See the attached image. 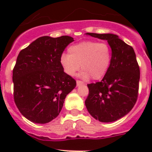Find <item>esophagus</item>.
<instances>
[{
  "mask_svg": "<svg viewBox=\"0 0 152 152\" xmlns=\"http://www.w3.org/2000/svg\"><path fill=\"white\" fill-rule=\"evenodd\" d=\"M83 83L82 82V81H80V80L76 81V85L77 86H81V85H83Z\"/></svg>",
  "mask_w": 152,
  "mask_h": 152,
  "instance_id": "34e87169",
  "label": "esophagus"
}]
</instances>
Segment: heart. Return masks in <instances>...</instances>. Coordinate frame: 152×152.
<instances>
[{
  "label": "heart",
  "instance_id": "b5f03b06",
  "mask_svg": "<svg viewBox=\"0 0 152 152\" xmlns=\"http://www.w3.org/2000/svg\"><path fill=\"white\" fill-rule=\"evenodd\" d=\"M69 54L60 57V64L69 76H74L81 67L80 76L83 79L91 77L100 80L108 71L111 62L110 46L106 42L94 40L83 41L72 45L68 49Z\"/></svg>",
  "mask_w": 152,
  "mask_h": 152
}]
</instances>
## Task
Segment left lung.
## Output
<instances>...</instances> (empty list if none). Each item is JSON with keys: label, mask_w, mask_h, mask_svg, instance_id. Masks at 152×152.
Instances as JSON below:
<instances>
[{"label": "left lung", "mask_w": 152, "mask_h": 152, "mask_svg": "<svg viewBox=\"0 0 152 152\" xmlns=\"http://www.w3.org/2000/svg\"><path fill=\"white\" fill-rule=\"evenodd\" d=\"M106 40L112 50L111 62L100 82L88 84L86 107L101 122H113L125 116L138 97L140 67L132 46L113 34L87 33Z\"/></svg>", "instance_id": "left-lung-1"}]
</instances>
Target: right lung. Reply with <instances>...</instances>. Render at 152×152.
<instances>
[{"label":"right lung","mask_w":152,"mask_h":152,"mask_svg":"<svg viewBox=\"0 0 152 152\" xmlns=\"http://www.w3.org/2000/svg\"><path fill=\"white\" fill-rule=\"evenodd\" d=\"M73 38L42 36L20 51L12 71L14 101L25 118L46 124L59 115L64 99L76 85L60 64Z\"/></svg>","instance_id":"add662e5"}]
</instances>
